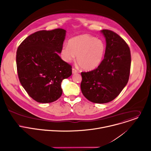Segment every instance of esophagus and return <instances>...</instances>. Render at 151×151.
Returning a JSON list of instances; mask_svg holds the SVG:
<instances>
[{"mask_svg": "<svg viewBox=\"0 0 151 151\" xmlns=\"http://www.w3.org/2000/svg\"><path fill=\"white\" fill-rule=\"evenodd\" d=\"M72 73H73V74H76V73H77V71L76 69L73 68V70H72Z\"/></svg>", "mask_w": 151, "mask_h": 151, "instance_id": "esophagus-1", "label": "esophagus"}]
</instances>
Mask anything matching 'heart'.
<instances>
[{"instance_id": "obj_1", "label": "heart", "mask_w": 151, "mask_h": 151, "mask_svg": "<svg viewBox=\"0 0 151 151\" xmlns=\"http://www.w3.org/2000/svg\"><path fill=\"white\" fill-rule=\"evenodd\" d=\"M106 52L104 42L88 34L71 38L68 45L62 47L60 55L63 60L70 62L77 56V62L86 71L96 68L101 63Z\"/></svg>"}]
</instances>
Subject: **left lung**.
I'll return each mask as SVG.
<instances>
[{"mask_svg":"<svg viewBox=\"0 0 151 151\" xmlns=\"http://www.w3.org/2000/svg\"><path fill=\"white\" fill-rule=\"evenodd\" d=\"M106 38L104 58L94 70L81 73V91L89 101L99 104L111 101L128 81L131 53L126 42L115 32L101 31Z\"/></svg>","mask_w":151,"mask_h":151,"instance_id":"obj_1","label":"left lung"}]
</instances>
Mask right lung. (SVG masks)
Masks as SVG:
<instances>
[{"mask_svg": "<svg viewBox=\"0 0 151 151\" xmlns=\"http://www.w3.org/2000/svg\"><path fill=\"white\" fill-rule=\"evenodd\" d=\"M66 30H40L19 46L16 63L19 78L28 95L40 103L54 102L62 93L61 83L72 74L71 66L60 53Z\"/></svg>", "mask_w": 151, "mask_h": 151, "instance_id": "right-lung-1", "label": "right lung"}]
</instances>
